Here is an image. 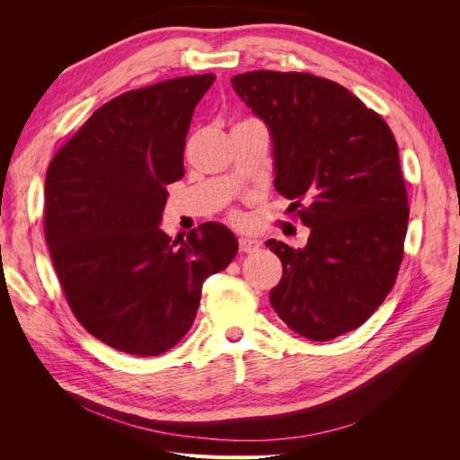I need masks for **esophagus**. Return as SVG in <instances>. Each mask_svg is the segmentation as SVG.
<instances>
[{"label":"esophagus","mask_w":460,"mask_h":460,"mask_svg":"<svg viewBox=\"0 0 460 460\" xmlns=\"http://www.w3.org/2000/svg\"><path fill=\"white\" fill-rule=\"evenodd\" d=\"M238 243H240V252L242 253H255L257 249L261 247V243L257 240L247 238V235H242V238L238 240Z\"/></svg>","instance_id":"34e87169"}]
</instances>
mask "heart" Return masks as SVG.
<instances>
[{
  "mask_svg": "<svg viewBox=\"0 0 460 460\" xmlns=\"http://www.w3.org/2000/svg\"><path fill=\"white\" fill-rule=\"evenodd\" d=\"M234 217H235V215H234Z\"/></svg>",
  "mask_w": 460,
  "mask_h": 460,
  "instance_id": "obj_1",
  "label": "heart"
}]
</instances>
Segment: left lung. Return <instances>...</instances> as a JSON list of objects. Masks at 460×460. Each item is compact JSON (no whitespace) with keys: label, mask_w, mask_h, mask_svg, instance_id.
<instances>
[{"label":"left lung","mask_w":460,"mask_h":460,"mask_svg":"<svg viewBox=\"0 0 460 460\" xmlns=\"http://www.w3.org/2000/svg\"><path fill=\"white\" fill-rule=\"evenodd\" d=\"M232 88L270 128L274 188L311 228L303 249L267 242L284 267L272 309L303 338H338L384 303L405 252L409 198L394 132L311 73H243Z\"/></svg>","instance_id":"1"}]
</instances>
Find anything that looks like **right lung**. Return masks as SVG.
I'll return each instance as SVG.
<instances>
[{
  "mask_svg": "<svg viewBox=\"0 0 460 460\" xmlns=\"http://www.w3.org/2000/svg\"><path fill=\"white\" fill-rule=\"evenodd\" d=\"M215 75L124 92L55 153L46 172L44 234L78 323L113 349L169 351L196 320L207 276L238 253L235 235L205 222L186 240L161 228L166 186L184 176L193 109Z\"/></svg>",
  "mask_w": 460,
  "mask_h": 460,
  "instance_id": "obj_1",
  "label": "right lung"
}]
</instances>
